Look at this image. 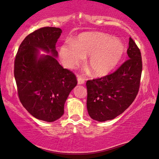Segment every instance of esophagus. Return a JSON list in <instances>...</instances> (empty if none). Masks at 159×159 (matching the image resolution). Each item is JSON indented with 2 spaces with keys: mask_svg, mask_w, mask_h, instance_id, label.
<instances>
[{
  "mask_svg": "<svg viewBox=\"0 0 159 159\" xmlns=\"http://www.w3.org/2000/svg\"><path fill=\"white\" fill-rule=\"evenodd\" d=\"M77 84H84V80L82 77H80V76H78L77 77Z\"/></svg>",
  "mask_w": 159,
  "mask_h": 159,
  "instance_id": "esophagus-1",
  "label": "esophagus"
}]
</instances>
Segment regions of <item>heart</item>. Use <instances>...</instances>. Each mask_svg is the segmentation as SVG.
<instances>
[{
	"mask_svg": "<svg viewBox=\"0 0 159 159\" xmlns=\"http://www.w3.org/2000/svg\"><path fill=\"white\" fill-rule=\"evenodd\" d=\"M125 46L120 40L103 32H85L63 44L59 56L64 65L74 69L88 56V66L95 77H103L116 68L122 59Z\"/></svg>",
	"mask_w": 159,
	"mask_h": 159,
	"instance_id": "1",
	"label": "heart"
}]
</instances>
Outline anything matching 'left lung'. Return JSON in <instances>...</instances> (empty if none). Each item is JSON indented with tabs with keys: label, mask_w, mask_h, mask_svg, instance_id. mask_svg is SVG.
I'll list each match as a JSON object with an SVG mask.
<instances>
[{
	"label": "left lung",
	"mask_w": 159,
	"mask_h": 159,
	"mask_svg": "<svg viewBox=\"0 0 159 159\" xmlns=\"http://www.w3.org/2000/svg\"><path fill=\"white\" fill-rule=\"evenodd\" d=\"M129 59L111 75L87 81V108L98 121L111 120L122 114L138 95L142 73V58L138 47L129 38Z\"/></svg>",
	"instance_id": "left-lung-1"
}]
</instances>
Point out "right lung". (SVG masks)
I'll list each match as a JSON object with an SVG mask.
<instances>
[{"mask_svg":"<svg viewBox=\"0 0 159 159\" xmlns=\"http://www.w3.org/2000/svg\"><path fill=\"white\" fill-rule=\"evenodd\" d=\"M62 30L45 27L21 43L14 61V77L21 104L32 116L52 122L64 113V104L77 82L61 66L56 45ZM40 50L47 54H41Z\"/></svg>","mask_w":159,"mask_h":159,"instance_id":"obj_1","label":"right lung"}]
</instances>
